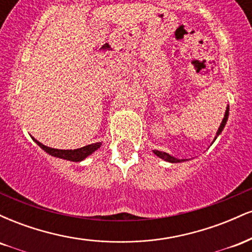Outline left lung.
Returning <instances> with one entry per match:
<instances>
[{"label":"left lung","instance_id":"obj_1","mask_svg":"<svg viewBox=\"0 0 252 252\" xmlns=\"http://www.w3.org/2000/svg\"><path fill=\"white\" fill-rule=\"evenodd\" d=\"M227 117H228V106H227L226 111H225V116H224V118H222V122H221V124H220V126H219L218 131H217V136H218L219 134H220V132L222 131V129H224L225 124H226ZM217 136H216V138H217ZM154 153H155V154H156V155H158V158H163V160L168 161V162H180V161H184V160H179V158H173V156H170V155H168V154H167V153H162V152H158V150H154Z\"/></svg>","mask_w":252,"mask_h":252}]
</instances>
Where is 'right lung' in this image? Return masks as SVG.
Returning <instances> with one entry per match:
<instances>
[{"label": "right lung", "mask_w": 252, "mask_h": 252, "mask_svg": "<svg viewBox=\"0 0 252 252\" xmlns=\"http://www.w3.org/2000/svg\"><path fill=\"white\" fill-rule=\"evenodd\" d=\"M35 142L39 144L41 148L45 150L46 153H48V154L52 155V156H56V158H65V160H70V161H82L84 158H86V156H89L90 154H92V153L94 152V150H97L98 148L100 147V142H97V143H92V144H89V146H85V147H82V148L79 149H74V150H63V149H54V148H50V147H46L43 146L42 143H40L39 141H36L35 138H33Z\"/></svg>", "instance_id": "add662e5"}]
</instances>
